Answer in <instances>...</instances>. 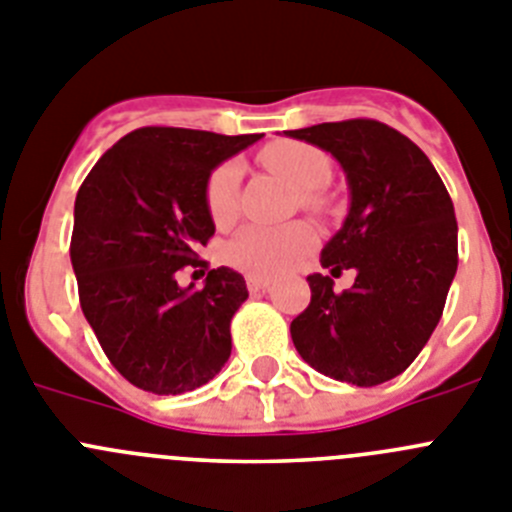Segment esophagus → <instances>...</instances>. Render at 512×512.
Listing matches in <instances>:
<instances>
[{"label":"esophagus","mask_w":512,"mask_h":512,"mask_svg":"<svg viewBox=\"0 0 512 512\" xmlns=\"http://www.w3.org/2000/svg\"><path fill=\"white\" fill-rule=\"evenodd\" d=\"M270 285H273V280L270 278H257V275H250V278H247V288H250V293H265V290H270Z\"/></svg>","instance_id":"1"}]
</instances>
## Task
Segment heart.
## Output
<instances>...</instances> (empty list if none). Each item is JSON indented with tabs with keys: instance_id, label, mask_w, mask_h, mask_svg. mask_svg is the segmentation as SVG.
<instances>
[{
	"instance_id": "b5f03b06",
	"label": "heart",
	"mask_w": 512,
	"mask_h": 512,
	"mask_svg": "<svg viewBox=\"0 0 512 512\" xmlns=\"http://www.w3.org/2000/svg\"><path fill=\"white\" fill-rule=\"evenodd\" d=\"M265 168L278 173L301 193V204L311 211H324L326 201L319 193L331 176V160L324 150L308 142H273L260 153ZM239 165L234 160L222 163L206 181V209L216 227L232 224L237 214ZM316 245V232L306 222H290L280 227L250 224L232 239L224 250L227 262L247 275L275 278L303 260Z\"/></svg>"
}]
</instances>
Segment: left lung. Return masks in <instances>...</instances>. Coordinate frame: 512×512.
Wrapping results in <instances>:
<instances>
[{
    "label": "left lung",
    "mask_w": 512,
    "mask_h": 512,
    "mask_svg": "<svg viewBox=\"0 0 512 512\" xmlns=\"http://www.w3.org/2000/svg\"><path fill=\"white\" fill-rule=\"evenodd\" d=\"M342 163L349 214L321 250L329 275H308L311 303L290 324L298 354L334 380L372 388L411 365L444 313L457 273V216L421 147L377 119L290 130Z\"/></svg>",
    "instance_id": "1"
}]
</instances>
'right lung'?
<instances>
[{
    "mask_svg": "<svg viewBox=\"0 0 512 512\" xmlns=\"http://www.w3.org/2000/svg\"><path fill=\"white\" fill-rule=\"evenodd\" d=\"M260 135L140 127L96 160L73 206L71 262L78 301L119 375L155 395L214 380L232 354L229 324L245 278L214 267L204 285L178 283L201 267L214 237L206 181ZM196 275V273H193Z\"/></svg>",
    "mask_w": 512,
    "mask_h": 512,
    "instance_id": "obj_1",
    "label": "right lung"
}]
</instances>
